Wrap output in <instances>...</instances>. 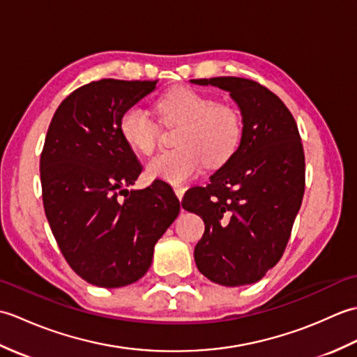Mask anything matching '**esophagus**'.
Wrapping results in <instances>:
<instances>
[{
  "mask_svg": "<svg viewBox=\"0 0 357 357\" xmlns=\"http://www.w3.org/2000/svg\"><path fill=\"white\" fill-rule=\"evenodd\" d=\"M173 190H174V195L178 196V199H179V201L183 199V196H184V193H185V188H184V187H181V185H174V187H173Z\"/></svg>",
  "mask_w": 357,
  "mask_h": 357,
  "instance_id": "obj_1",
  "label": "esophagus"
}]
</instances>
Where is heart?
<instances>
[{
	"label": "heart",
	"instance_id": "heart-1",
	"mask_svg": "<svg viewBox=\"0 0 357 357\" xmlns=\"http://www.w3.org/2000/svg\"><path fill=\"white\" fill-rule=\"evenodd\" d=\"M156 109L170 126H181L178 149L162 151L147 164L151 179L170 184L185 183L204 164L211 169L229 162L244 138V118L231 104L192 87L178 86L156 100ZM119 133L132 150L151 155L156 149L159 128L146 112L132 105L119 118Z\"/></svg>",
	"mask_w": 357,
	"mask_h": 357
}]
</instances>
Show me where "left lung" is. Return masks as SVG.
<instances>
[{
    "mask_svg": "<svg viewBox=\"0 0 357 357\" xmlns=\"http://www.w3.org/2000/svg\"><path fill=\"white\" fill-rule=\"evenodd\" d=\"M192 82L230 92L244 118L236 155L183 199V208L206 224L195 262L215 284H253L282 257L304 198L301 135L287 105L259 82L238 77Z\"/></svg>",
    "mask_w": 357,
    "mask_h": 357,
    "instance_id": "1",
    "label": "left lung"
}]
</instances>
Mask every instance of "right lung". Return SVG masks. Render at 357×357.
I'll return each mask as SVG.
<instances>
[{
  "label": "right lung",
  "instance_id": "add662e5",
  "mask_svg": "<svg viewBox=\"0 0 357 357\" xmlns=\"http://www.w3.org/2000/svg\"><path fill=\"white\" fill-rule=\"evenodd\" d=\"M156 81H92L52 118L40 159L43 204L58 247L89 284L118 288L146 275L156 241L179 213L170 185L127 190L142 172L119 118Z\"/></svg>",
  "mask_w": 357,
  "mask_h": 357
}]
</instances>
